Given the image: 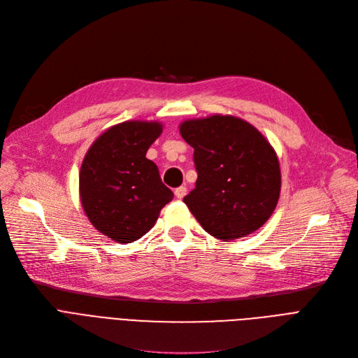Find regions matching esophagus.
I'll use <instances>...</instances> for the list:
<instances>
[{
  "label": "esophagus",
  "mask_w": 358,
  "mask_h": 358,
  "mask_svg": "<svg viewBox=\"0 0 358 358\" xmlns=\"http://www.w3.org/2000/svg\"><path fill=\"white\" fill-rule=\"evenodd\" d=\"M174 194H176V197H177V199H184V196L187 194V187H184V185L178 187V189H176Z\"/></svg>",
  "instance_id": "34e87169"
}]
</instances>
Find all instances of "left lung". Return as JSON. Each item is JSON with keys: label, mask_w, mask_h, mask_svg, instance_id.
Here are the masks:
<instances>
[{"label": "left lung", "mask_w": 358, "mask_h": 358, "mask_svg": "<svg viewBox=\"0 0 358 358\" xmlns=\"http://www.w3.org/2000/svg\"><path fill=\"white\" fill-rule=\"evenodd\" d=\"M180 134L194 148L197 169L196 189L184 203L201 228L224 242L259 229L281 189L278 158L266 136L231 115L184 120Z\"/></svg>", "instance_id": "left-lung-1"}]
</instances>
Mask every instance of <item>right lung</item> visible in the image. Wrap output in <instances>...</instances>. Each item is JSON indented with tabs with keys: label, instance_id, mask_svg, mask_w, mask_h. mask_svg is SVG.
I'll return each instance as SVG.
<instances>
[{
	"label": "right lung",
	"instance_id": "obj_1",
	"mask_svg": "<svg viewBox=\"0 0 358 358\" xmlns=\"http://www.w3.org/2000/svg\"><path fill=\"white\" fill-rule=\"evenodd\" d=\"M162 123L127 120L92 142L80 169V199L91 224L119 243L142 238L174 194L158 166L146 158L162 134Z\"/></svg>",
	"mask_w": 358,
	"mask_h": 358
}]
</instances>
